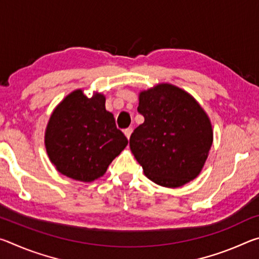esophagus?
I'll list each match as a JSON object with an SVG mask.
<instances>
[{
    "mask_svg": "<svg viewBox=\"0 0 259 259\" xmlns=\"http://www.w3.org/2000/svg\"><path fill=\"white\" fill-rule=\"evenodd\" d=\"M123 133H124V135H125V137L129 139L130 136H131V133H133V128H126V129L123 130Z\"/></svg>",
    "mask_w": 259,
    "mask_h": 259,
    "instance_id": "1",
    "label": "esophagus"
}]
</instances>
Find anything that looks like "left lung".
Returning a JSON list of instances; mask_svg holds the SVG:
<instances>
[{"label":"left lung","instance_id":"left-lung-1","mask_svg":"<svg viewBox=\"0 0 259 259\" xmlns=\"http://www.w3.org/2000/svg\"><path fill=\"white\" fill-rule=\"evenodd\" d=\"M143 124L130 136V150L145 176L164 187H179L200 174L212 145V128L195 99L171 84L139 95Z\"/></svg>","mask_w":259,"mask_h":259}]
</instances>
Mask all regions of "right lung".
<instances>
[{
    "instance_id": "1",
    "label": "right lung",
    "mask_w": 259,
    "mask_h": 259,
    "mask_svg": "<svg viewBox=\"0 0 259 259\" xmlns=\"http://www.w3.org/2000/svg\"><path fill=\"white\" fill-rule=\"evenodd\" d=\"M128 145L116 128L105 97L88 98L81 90L68 95L52 113L46 131V147L52 163L65 176L93 182Z\"/></svg>"
}]
</instances>
